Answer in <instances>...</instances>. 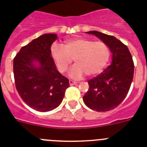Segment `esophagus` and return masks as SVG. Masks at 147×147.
<instances>
[{"label":"esophagus","instance_id":"obj_1","mask_svg":"<svg viewBox=\"0 0 147 147\" xmlns=\"http://www.w3.org/2000/svg\"><path fill=\"white\" fill-rule=\"evenodd\" d=\"M69 85H71V86H72V85L76 84H77V82L72 81V80H69Z\"/></svg>","mask_w":147,"mask_h":147}]
</instances>
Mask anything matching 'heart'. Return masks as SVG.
Segmentation results:
<instances>
[{"label": "heart", "mask_w": 147, "mask_h": 147, "mask_svg": "<svg viewBox=\"0 0 147 147\" xmlns=\"http://www.w3.org/2000/svg\"><path fill=\"white\" fill-rule=\"evenodd\" d=\"M51 51L61 73L67 71L74 60L76 65L69 71V76L74 79H80L86 74L90 77L100 74L111 57L107 43L85 38L68 39L64 42V48L54 44Z\"/></svg>", "instance_id": "1"}]
</instances>
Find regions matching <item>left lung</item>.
<instances>
[{
    "label": "left lung",
    "mask_w": 147,
    "mask_h": 147,
    "mask_svg": "<svg viewBox=\"0 0 147 147\" xmlns=\"http://www.w3.org/2000/svg\"><path fill=\"white\" fill-rule=\"evenodd\" d=\"M109 46L113 54L112 63L102 73L89 80V90L84 96L85 105L98 112L117 108L126 97L134 76V62L128 47L113 36L88 31Z\"/></svg>",
    "instance_id": "1"
}]
</instances>
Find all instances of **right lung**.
Masks as SVG:
<instances>
[{
    "mask_svg": "<svg viewBox=\"0 0 147 147\" xmlns=\"http://www.w3.org/2000/svg\"><path fill=\"white\" fill-rule=\"evenodd\" d=\"M57 34H45L24 45L13 60L16 87L22 99L38 111H49L61 103L69 79L57 70L51 46ZM37 61L39 67L33 63Z\"/></svg>",
    "mask_w": 147,
    "mask_h": 147,
    "instance_id": "obj_1",
    "label": "right lung"
}]
</instances>
